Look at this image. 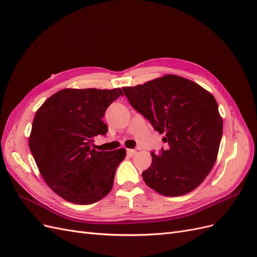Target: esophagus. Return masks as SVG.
<instances>
[{
    "label": "esophagus",
    "instance_id": "1",
    "mask_svg": "<svg viewBox=\"0 0 257 257\" xmlns=\"http://www.w3.org/2000/svg\"><path fill=\"white\" fill-rule=\"evenodd\" d=\"M127 155H128V157H134V155L136 154V150H134V149H127Z\"/></svg>",
    "mask_w": 257,
    "mask_h": 257
}]
</instances>
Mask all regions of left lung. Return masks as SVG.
<instances>
[{"label":"left lung","mask_w":257,"mask_h":257,"mask_svg":"<svg viewBox=\"0 0 257 257\" xmlns=\"http://www.w3.org/2000/svg\"><path fill=\"white\" fill-rule=\"evenodd\" d=\"M122 89L169 145L159 155L151 153V165L143 173L146 184L169 197L195 190L219 153L223 120L214 96L196 82L170 74Z\"/></svg>","instance_id":"obj_1"}]
</instances>
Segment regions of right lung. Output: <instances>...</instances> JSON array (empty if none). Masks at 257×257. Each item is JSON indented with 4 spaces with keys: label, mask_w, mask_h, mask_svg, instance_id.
<instances>
[{
    "label": "right lung",
    "mask_w": 257,
    "mask_h": 257,
    "mask_svg": "<svg viewBox=\"0 0 257 257\" xmlns=\"http://www.w3.org/2000/svg\"><path fill=\"white\" fill-rule=\"evenodd\" d=\"M122 94L120 88H67L46 99L35 113L30 150L45 182L69 203H96L112 189L126 150L97 151L92 146L95 136L107 133L102 118Z\"/></svg>",
    "instance_id": "1"
}]
</instances>
